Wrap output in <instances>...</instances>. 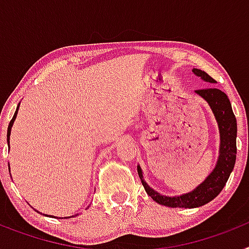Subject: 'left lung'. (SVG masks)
<instances>
[{
  "label": "left lung",
  "instance_id": "1",
  "mask_svg": "<svg viewBox=\"0 0 249 249\" xmlns=\"http://www.w3.org/2000/svg\"><path fill=\"white\" fill-rule=\"evenodd\" d=\"M193 73L196 76L201 77L206 82L214 83V80L210 74H207L204 71H201L198 68H193ZM196 93L201 96L207 103L210 105L213 114H214L215 121L218 123L219 136H221V144H219V157L217 160L214 169L210 173V176L199 184L196 190L190 193H184L181 196H175V197H167L162 196L146 183L142 175V169L137 166L138 176L141 178V182L143 184L147 195L151 197L153 201L162 206L173 207V208H195V207H201L203 204L208 203L212 199H214L219 195L223 187L227 183L231 172L234 168L237 155V120L234 117V113L232 111L230 100L227 94L222 92L221 89H214V87H208V89H197Z\"/></svg>",
  "mask_w": 249,
  "mask_h": 249
}]
</instances>
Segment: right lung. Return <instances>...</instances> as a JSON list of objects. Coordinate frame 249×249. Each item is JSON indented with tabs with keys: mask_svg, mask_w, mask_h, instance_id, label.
Masks as SVG:
<instances>
[{
	"mask_svg": "<svg viewBox=\"0 0 249 249\" xmlns=\"http://www.w3.org/2000/svg\"><path fill=\"white\" fill-rule=\"evenodd\" d=\"M17 112H18V107H17L16 112H15V114H13L12 120H11L10 124H8V128H7V143H10V135H11V128H12V124H13V122H15V120H16ZM65 218H67V217H65Z\"/></svg>",
	"mask_w": 249,
	"mask_h": 249,
	"instance_id": "right-lung-1",
	"label": "right lung"
}]
</instances>
